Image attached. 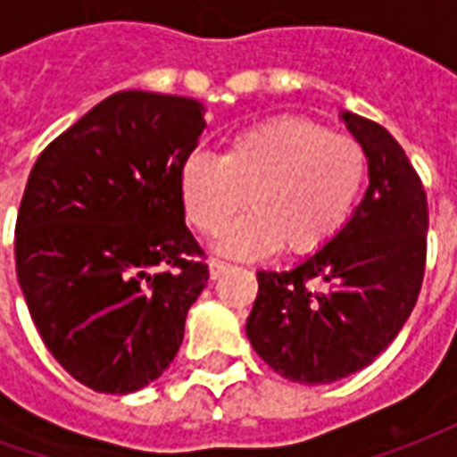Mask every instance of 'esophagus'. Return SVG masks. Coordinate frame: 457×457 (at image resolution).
I'll return each instance as SVG.
<instances>
[{"mask_svg": "<svg viewBox=\"0 0 457 457\" xmlns=\"http://www.w3.org/2000/svg\"><path fill=\"white\" fill-rule=\"evenodd\" d=\"M229 264L228 262H220V259H212V262H210V278H220L222 277V274H228L229 271Z\"/></svg>", "mask_w": 457, "mask_h": 457, "instance_id": "esophagus-1", "label": "esophagus"}]
</instances>
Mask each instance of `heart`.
Returning <instances> with one entry per match:
<instances>
[{
    "instance_id": "b5f03b06",
    "label": "heart",
    "mask_w": 457,
    "mask_h": 457,
    "mask_svg": "<svg viewBox=\"0 0 457 457\" xmlns=\"http://www.w3.org/2000/svg\"><path fill=\"white\" fill-rule=\"evenodd\" d=\"M367 176L362 144L306 117H274L232 134L218 156L193 154L180 166L186 218L220 235L245 200L252 208L222 235L218 249L237 259L277 252L313 254L337 237Z\"/></svg>"
}]
</instances>
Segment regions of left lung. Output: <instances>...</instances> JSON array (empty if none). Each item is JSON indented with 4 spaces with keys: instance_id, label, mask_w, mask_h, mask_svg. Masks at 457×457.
Wrapping results in <instances>:
<instances>
[{
    "instance_id": "left-lung-1",
    "label": "left lung",
    "mask_w": 457,
    "mask_h": 457,
    "mask_svg": "<svg viewBox=\"0 0 457 457\" xmlns=\"http://www.w3.org/2000/svg\"><path fill=\"white\" fill-rule=\"evenodd\" d=\"M362 144L370 188L337 237L288 271H257L247 337L301 384L350 377L386 350L411 316L426 271L428 200L402 144L382 124L343 114Z\"/></svg>"
}]
</instances>
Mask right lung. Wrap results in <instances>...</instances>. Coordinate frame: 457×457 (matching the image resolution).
<instances>
[{
  "label": "right lung",
  "mask_w": 457,
  "mask_h": 457,
  "mask_svg": "<svg viewBox=\"0 0 457 457\" xmlns=\"http://www.w3.org/2000/svg\"><path fill=\"white\" fill-rule=\"evenodd\" d=\"M203 112L193 97L121 90L31 169L16 218L19 287L46 347L95 392L159 379L208 284L179 190Z\"/></svg>",
  "instance_id": "1"
}]
</instances>
